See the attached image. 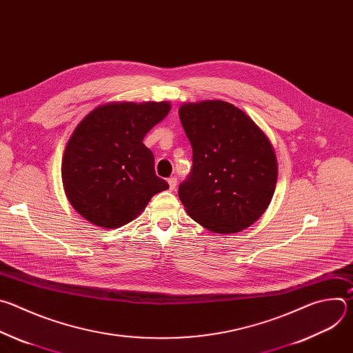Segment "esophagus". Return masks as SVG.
Instances as JSON below:
<instances>
[{"instance_id": "obj_1", "label": "esophagus", "mask_w": 353, "mask_h": 353, "mask_svg": "<svg viewBox=\"0 0 353 353\" xmlns=\"http://www.w3.org/2000/svg\"><path fill=\"white\" fill-rule=\"evenodd\" d=\"M168 183H169L170 191H174L176 187H177V179H176V177H169V179H168Z\"/></svg>"}]
</instances>
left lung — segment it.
<instances>
[{
    "label": "left lung",
    "instance_id": "8db88e82",
    "mask_svg": "<svg viewBox=\"0 0 353 353\" xmlns=\"http://www.w3.org/2000/svg\"><path fill=\"white\" fill-rule=\"evenodd\" d=\"M179 116L192 169L179 185L187 214L214 233H237L268 208L278 179L274 148L244 112L223 100L184 103Z\"/></svg>",
    "mask_w": 353,
    "mask_h": 353
}]
</instances>
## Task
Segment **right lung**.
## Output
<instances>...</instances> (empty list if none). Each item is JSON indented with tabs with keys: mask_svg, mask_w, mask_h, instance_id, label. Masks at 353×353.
I'll return each instance as SVG.
<instances>
[{
	"mask_svg": "<svg viewBox=\"0 0 353 353\" xmlns=\"http://www.w3.org/2000/svg\"><path fill=\"white\" fill-rule=\"evenodd\" d=\"M170 108L169 102L109 103L77 125L64 150L61 177L70 204L86 221L109 229L124 226L169 188L142 141Z\"/></svg>",
	"mask_w": 353,
	"mask_h": 353,
	"instance_id": "add662e5",
	"label": "right lung"
}]
</instances>
